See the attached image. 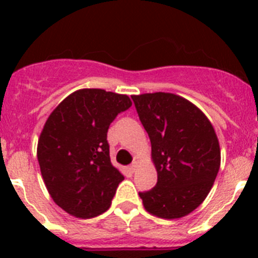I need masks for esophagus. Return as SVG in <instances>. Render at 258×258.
<instances>
[{
  "label": "esophagus",
  "mask_w": 258,
  "mask_h": 258,
  "mask_svg": "<svg viewBox=\"0 0 258 258\" xmlns=\"http://www.w3.org/2000/svg\"><path fill=\"white\" fill-rule=\"evenodd\" d=\"M137 165H138V157H134L133 159V163L131 164V166H129V169H131V172H136V169H137Z\"/></svg>",
  "instance_id": "esophagus-1"
}]
</instances>
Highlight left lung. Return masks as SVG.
Wrapping results in <instances>:
<instances>
[{
  "label": "left lung",
  "instance_id": "1",
  "mask_svg": "<svg viewBox=\"0 0 258 258\" xmlns=\"http://www.w3.org/2000/svg\"><path fill=\"white\" fill-rule=\"evenodd\" d=\"M132 99L157 170L156 186L140 192L143 206L157 217H183L204 202L217 177V136L207 116L179 95L149 93Z\"/></svg>",
  "mask_w": 258,
  "mask_h": 258
}]
</instances>
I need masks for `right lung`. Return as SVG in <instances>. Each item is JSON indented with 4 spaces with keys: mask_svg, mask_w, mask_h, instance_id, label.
Instances as JSON below:
<instances>
[{
    "mask_svg": "<svg viewBox=\"0 0 258 258\" xmlns=\"http://www.w3.org/2000/svg\"><path fill=\"white\" fill-rule=\"evenodd\" d=\"M131 106L127 95L83 89L68 95L45 122L37 146L41 174L67 213L90 218L111 206L124 177L111 164L107 132Z\"/></svg>",
    "mask_w": 258,
    "mask_h": 258,
    "instance_id": "right-lung-1",
    "label": "right lung"
}]
</instances>
